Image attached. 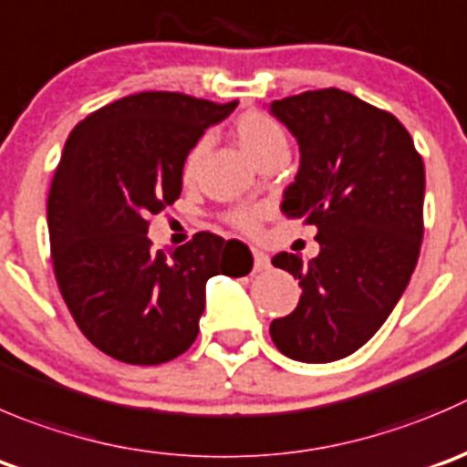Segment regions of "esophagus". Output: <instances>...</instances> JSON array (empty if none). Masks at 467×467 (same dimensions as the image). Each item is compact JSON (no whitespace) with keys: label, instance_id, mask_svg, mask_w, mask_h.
Instances as JSON below:
<instances>
[{"label":"esophagus","instance_id":"esophagus-1","mask_svg":"<svg viewBox=\"0 0 467 467\" xmlns=\"http://www.w3.org/2000/svg\"><path fill=\"white\" fill-rule=\"evenodd\" d=\"M253 269L255 271H265L269 269V255L260 248H253Z\"/></svg>","mask_w":467,"mask_h":467}]
</instances>
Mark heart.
I'll return each mask as SVG.
<instances>
[{
	"instance_id": "b5f03b06",
	"label": "heart",
	"mask_w": 467,
	"mask_h": 467,
	"mask_svg": "<svg viewBox=\"0 0 467 467\" xmlns=\"http://www.w3.org/2000/svg\"><path fill=\"white\" fill-rule=\"evenodd\" d=\"M234 137H237V143L242 146V150L251 157V161L257 160V157H260L262 152L269 150V148L285 143L283 128H280L274 119H269V116L257 111L244 113L242 119L237 120V125H234ZM202 155H205V141H198L196 146L187 152V157H184V182H192V180L196 178ZM233 223L242 230H253L257 223V210L234 212Z\"/></svg>"
}]
</instances>
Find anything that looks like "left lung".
<instances>
[{"mask_svg": "<svg viewBox=\"0 0 467 467\" xmlns=\"http://www.w3.org/2000/svg\"><path fill=\"white\" fill-rule=\"evenodd\" d=\"M269 113L298 143L280 212L317 228L319 255L278 253L271 265L301 285L292 315L269 333L298 363L358 351L395 310L422 244L424 164L404 125L339 88L275 99Z\"/></svg>", "mask_w": 467, "mask_h": 467, "instance_id": "1", "label": "left lung"}]
</instances>
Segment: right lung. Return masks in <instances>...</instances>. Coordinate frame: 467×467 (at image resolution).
I'll use <instances>...</instances> for the list:
<instances>
[{
	"mask_svg": "<svg viewBox=\"0 0 467 467\" xmlns=\"http://www.w3.org/2000/svg\"><path fill=\"white\" fill-rule=\"evenodd\" d=\"M234 107L150 90L98 109L67 137L47 198L54 274L81 333L111 358H178L198 335L207 280L234 274V239L198 233L171 257L148 239L150 214L182 192L187 152Z\"/></svg>",
	"mask_w": 467,
	"mask_h": 467,
	"instance_id": "1",
	"label": "right lung"
}]
</instances>
